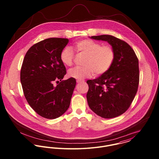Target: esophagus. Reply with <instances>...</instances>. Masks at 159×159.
<instances>
[{
    "label": "esophagus",
    "mask_w": 159,
    "mask_h": 159,
    "mask_svg": "<svg viewBox=\"0 0 159 159\" xmlns=\"http://www.w3.org/2000/svg\"><path fill=\"white\" fill-rule=\"evenodd\" d=\"M82 81H81V80H76V83H81V82H82Z\"/></svg>",
    "instance_id": "obj_1"
}]
</instances>
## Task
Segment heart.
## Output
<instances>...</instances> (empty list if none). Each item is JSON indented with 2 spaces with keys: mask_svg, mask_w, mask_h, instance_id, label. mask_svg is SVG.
<instances>
[{
  "mask_svg": "<svg viewBox=\"0 0 159 159\" xmlns=\"http://www.w3.org/2000/svg\"><path fill=\"white\" fill-rule=\"evenodd\" d=\"M74 48L79 52L86 55L83 67H76L68 71V76L75 79L91 77L93 73L96 75H102L111 67L115 51L111 46L102 45L101 43L90 39L80 40L75 43ZM60 59L66 66L70 67L73 64L74 52L71 48H64L61 54Z\"/></svg>",
  "mask_w": 159,
  "mask_h": 159,
  "instance_id": "b5f03b06",
  "label": "heart"
}]
</instances>
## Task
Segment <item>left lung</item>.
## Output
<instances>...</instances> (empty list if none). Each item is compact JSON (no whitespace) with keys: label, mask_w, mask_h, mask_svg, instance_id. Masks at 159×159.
<instances>
[{"label":"left lung","mask_w":159,"mask_h":159,"mask_svg":"<svg viewBox=\"0 0 159 159\" xmlns=\"http://www.w3.org/2000/svg\"><path fill=\"white\" fill-rule=\"evenodd\" d=\"M90 38L107 42L113 48L115 59L108 71L96 79L87 81L89 107L102 117H117L128 110L138 91V59L130 46L114 36L102 35Z\"/></svg>","instance_id":"8db88e82"}]
</instances>
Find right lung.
Returning <instances> with one entry per match:
<instances>
[{"label": "right lung", "mask_w": 159, "mask_h": 159, "mask_svg": "<svg viewBox=\"0 0 159 159\" xmlns=\"http://www.w3.org/2000/svg\"><path fill=\"white\" fill-rule=\"evenodd\" d=\"M69 40L49 38L31 46L26 52L20 80L26 100L40 116L56 119L69 108L76 80H62L66 68L60 59L62 50ZM61 82L56 87L54 81Z\"/></svg>", "instance_id": "1"}]
</instances>
